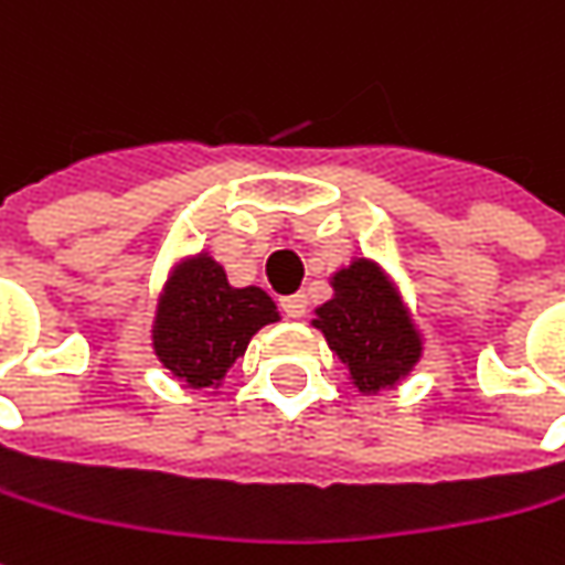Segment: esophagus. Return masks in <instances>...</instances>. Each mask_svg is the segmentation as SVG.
<instances>
[{
    "instance_id": "esophagus-1",
    "label": "esophagus",
    "mask_w": 565,
    "mask_h": 565,
    "mask_svg": "<svg viewBox=\"0 0 565 565\" xmlns=\"http://www.w3.org/2000/svg\"><path fill=\"white\" fill-rule=\"evenodd\" d=\"M306 294H294V297H284L281 299V309L287 312V318H302L306 315Z\"/></svg>"
}]
</instances>
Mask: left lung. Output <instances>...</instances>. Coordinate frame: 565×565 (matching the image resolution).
<instances>
[{"label": "left lung", "mask_w": 565, "mask_h": 565, "mask_svg": "<svg viewBox=\"0 0 565 565\" xmlns=\"http://www.w3.org/2000/svg\"><path fill=\"white\" fill-rule=\"evenodd\" d=\"M333 297L315 309V328L347 364L359 393L393 390L424 355V337L414 324L393 278L371 259H352L333 271Z\"/></svg>", "instance_id": "8db88e82"}]
</instances>
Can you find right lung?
Returning <instances> with one entry per match:
<instances>
[{
  "mask_svg": "<svg viewBox=\"0 0 565 565\" xmlns=\"http://www.w3.org/2000/svg\"><path fill=\"white\" fill-rule=\"evenodd\" d=\"M278 318L266 290L232 287L225 268L198 253L172 266L163 284L151 324L153 355L188 390H216L253 333Z\"/></svg>",
  "mask_w": 565,
  "mask_h": 565,
  "instance_id": "right-lung-1",
  "label": "right lung"
}]
</instances>
